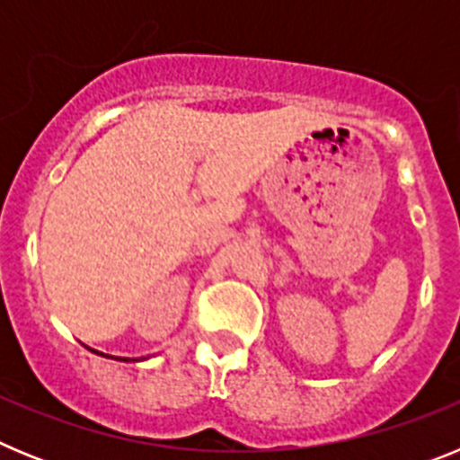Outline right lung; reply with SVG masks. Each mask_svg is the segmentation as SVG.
Wrapping results in <instances>:
<instances>
[{
    "instance_id": "add662e5",
    "label": "right lung",
    "mask_w": 460,
    "mask_h": 460,
    "mask_svg": "<svg viewBox=\"0 0 460 460\" xmlns=\"http://www.w3.org/2000/svg\"><path fill=\"white\" fill-rule=\"evenodd\" d=\"M89 350H92V348H89ZM92 352H96V350H92ZM96 355H103V352H96ZM103 357H110V355H103ZM112 359H119V361H137V359H126V357H112Z\"/></svg>"
}]
</instances>
